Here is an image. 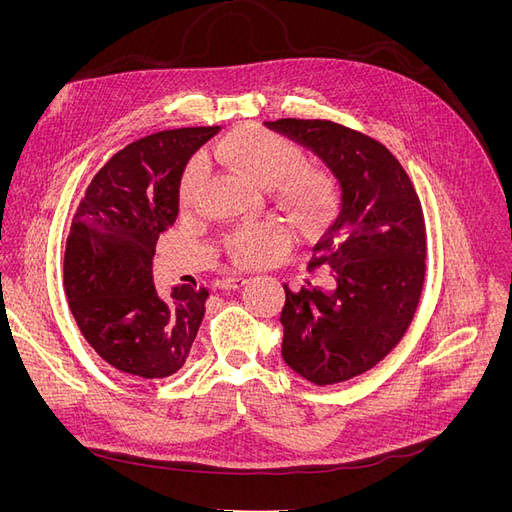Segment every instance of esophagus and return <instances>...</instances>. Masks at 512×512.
I'll return each mask as SVG.
<instances>
[{"mask_svg":"<svg viewBox=\"0 0 512 512\" xmlns=\"http://www.w3.org/2000/svg\"><path fill=\"white\" fill-rule=\"evenodd\" d=\"M245 284H247V277H243V275H230V277H224V280L218 282V288L220 290H239Z\"/></svg>","mask_w":512,"mask_h":512,"instance_id":"esophagus-1","label":"esophagus"}]
</instances>
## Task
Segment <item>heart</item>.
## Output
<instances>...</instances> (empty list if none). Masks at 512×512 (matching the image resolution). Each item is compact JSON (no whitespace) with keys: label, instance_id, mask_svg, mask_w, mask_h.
Returning a JSON list of instances; mask_svg holds the SVG:
<instances>
[{"label":"heart","instance_id":"1","mask_svg":"<svg viewBox=\"0 0 512 512\" xmlns=\"http://www.w3.org/2000/svg\"><path fill=\"white\" fill-rule=\"evenodd\" d=\"M207 158L230 168L232 173L271 192L275 205L303 232L322 226L333 205L329 179L307 168V156L288 138L258 128H243L215 143ZM205 181V164L196 160L181 183V203L190 207ZM286 241L275 224L247 228L232 239V252L241 260H256Z\"/></svg>","mask_w":512,"mask_h":512}]
</instances>
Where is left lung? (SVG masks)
Instances as JSON below:
<instances>
[{"mask_svg":"<svg viewBox=\"0 0 512 512\" xmlns=\"http://www.w3.org/2000/svg\"><path fill=\"white\" fill-rule=\"evenodd\" d=\"M265 126L312 151L342 192L309 262L331 269L333 284L284 286L280 322L292 371L318 386L344 382L380 363L410 327L425 280L423 209L406 170L374 138L320 119Z\"/></svg>","mask_w":512,"mask_h":512,"instance_id":"obj_1","label":"left lung"}]
</instances>
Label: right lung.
<instances>
[{
  "mask_svg": "<svg viewBox=\"0 0 512 512\" xmlns=\"http://www.w3.org/2000/svg\"><path fill=\"white\" fill-rule=\"evenodd\" d=\"M222 128H179L141 138L91 179L70 226L64 286L72 316L102 359L123 374L166 378L188 359L205 316V288L162 299L153 256L179 215L190 158Z\"/></svg>",
  "mask_w": 512,
  "mask_h": 512,
  "instance_id": "obj_1",
  "label": "right lung"
}]
</instances>
